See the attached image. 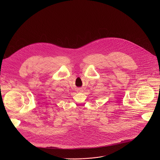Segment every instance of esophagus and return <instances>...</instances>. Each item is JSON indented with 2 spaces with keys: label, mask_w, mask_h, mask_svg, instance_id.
I'll use <instances>...</instances> for the list:
<instances>
[{
  "label": "esophagus",
  "mask_w": 160,
  "mask_h": 160,
  "mask_svg": "<svg viewBox=\"0 0 160 160\" xmlns=\"http://www.w3.org/2000/svg\"><path fill=\"white\" fill-rule=\"evenodd\" d=\"M77 92L80 93V92H83V90L82 89H78L77 90Z\"/></svg>",
  "instance_id": "obj_1"
}]
</instances>
